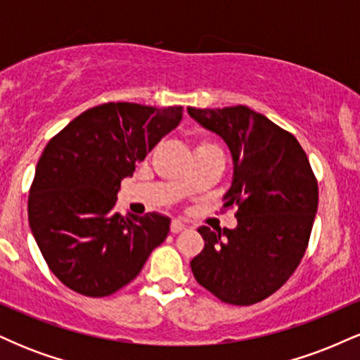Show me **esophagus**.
<instances>
[{"instance_id": "esophagus-1", "label": "esophagus", "mask_w": 360, "mask_h": 360, "mask_svg": "<svg viewBox=\"0 0 360 360\" xmlns=\"http://www.w3.org/2000/svg\"><path fill=\"white\" fill-rule=\"evenodd\" d=\"M186 226H188V225H186L183 220L176 218V220H172V223H171V232L172 233H179V232H183Z\"/></svg>"}]
</instances>
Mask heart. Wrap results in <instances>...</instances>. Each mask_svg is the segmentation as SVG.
<instances>
[{
    "label": "heart",
    "mask_w": 360,
    "mask_h": 360,
    "mask_svg": "<svg viewBox=\"0 0 360 360\" xmlns=\"http://www.w3.org/2000/svg\"><path fill=\"white\" fill-rule=\"evenodd\" d=\"M196 147H214V146H213V143H210V142H200Z\"/></svg>",
    "instance_id": "1"
}]
</instances>
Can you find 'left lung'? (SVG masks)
<instances>
[{"label": "left lung", "instance_id": "left-lung-1", "mask_svg": "<svg viewBox=\"0 0 360 360\" xmlns=\"http://www.w3.org/2000/svg\"><path fill=\"white\" fill-rule=\"evenodd\" d=\"M188 113L225 140L233 157L225 208L237 229H198L205 247L191 260L198 283L223 303L269 298L300 266L318 208V183L296 137L247 106Z\"/></svg>", "mask_w": 360, "mask_h": 360}]
</instances>
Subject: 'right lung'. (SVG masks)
Masks as SVG:
<instances>
[{
    "label": "right lung",
    "instance_id": "add662e5",
    "mask_svg": "<svg viewBox=\"0 0 360 360\" xmlns=\"http://www.w3.org/2000/svg\"><path fill=\"white\" fill-rule=\"evenodd\" d=\"M181 118L183 106L105 103L74 118L44 148L28 194V221L64 286L89 298L113 295L166 240L167 217H123L113 208L123 177Z\"/></svg>",
    "mask_w": 360,
    "mask_h": 360
}]
</instances>
